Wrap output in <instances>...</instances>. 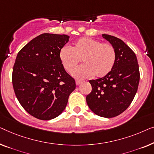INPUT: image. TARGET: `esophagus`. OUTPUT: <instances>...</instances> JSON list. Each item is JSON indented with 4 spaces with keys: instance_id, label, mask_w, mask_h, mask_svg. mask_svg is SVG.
Listing matches in <instances>:
<instances>
[{
    "instance_id": "obj_1",
    "label": "esophagus",
    "mask_w": 154,
    "mask_h": 154,
    "mask_svg": "<svg viewBox=\"0 0 154 154\" xmlns=\"http://www.w3.org/2000/svg\"><path fill=\"white\" fill-rule=\"evenodd\" d=\"M82 81V80H79V79H76L75 80V82H76V85H79L80 84H81V82Z\"/></svg>"
}]
</instances>
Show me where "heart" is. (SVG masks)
Masks as SVG:
<instances>
[{"instance_id":"1","label":"heart","mask_w":154,"mask_h":154,"mask_svg":"<svg viewBox=\"0 0 154 154\" xmlns=\"http://www.w3.org/2000/svg\"><path fill=\"white\" fill-rule=\"evenodd\" d=\"M59 58L67 72H72L81 62L84 65L78 67L72 75L78 78L92 75L103 77L109 74L116 63L115 49L108 43L90 38H82L72 44V47L65 46L59 52Z\"/></svg>"}]
</instances>
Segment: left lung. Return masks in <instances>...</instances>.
Returning <instances> with one entry per match:
<instances>
[{"label": "left lung", "mask_w": 154, "mask_h": 154, "mask_svg": "<svg viewBox=\"0 0 154 154\" xmlns=\"http://www.w3.org/2000/svg\"><path fill=\"white\" fill-rule=\"evenodd\" d=\"M103 37L115 49L116 63L106 76L90 80L92 90L86 99L93 112L102 117L112 118L119 115L131 104L140 75L134 51L119 38L107 34Z\"/></svg>", "instance_id": "8db88e82"}]
</instances>
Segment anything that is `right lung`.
Listing matches in <instances>:
<instances>
[{
	"label": "right lung",
	"mask_w": 154,
	"mask_h": 154,
	"mask_svg": "<svg viewBox=\"0 0 154 154\" xmlns=\"http://www.w3.org/2000/svg\"><path fill=\"white\" fill-rule=\"evenodd\" d=\"M67 35L43 33L26 45L17 56L12 81L19 103L40 120L59 116L76 84L59 58Z\"/></svg>",
	"instance_id": "1"
}]
</instances>
